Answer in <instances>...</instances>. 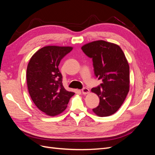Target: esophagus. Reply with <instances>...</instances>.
<instances>
[{
  "instance_id": "obj_1",
  "label": "esophagus",
  "mask_w": 155,
  "mask_h": 155,
  "mask_svg": "<svg viewBox=\"0 0 155 155\" xmlns=\"http://www.w3.org/2000/svg\"><path fill=\"white\" fill-rule=\"evenodd\" d=\"M82 93L83 94H88L89 93V92H90V91H89V89L87 88H83L82 90Z\"/></svg>"
}]
</instances>
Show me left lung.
<instances>
[{
    "label": "left lung",
    "mask_w": 155,
    "mask_h": 155,
    "mask_svg": "<svg viewBox=\"0 0 155 155\" xmlns=\"http://www.w3.org/2000/svg\"><path fill=\"white\" fill-rule=\"evenodd\" d=\"M81 49L92 58L96 76L102 80L100 87L91 89L100 98V105L92 110L100 117L113 114L129 91V65L124 51L118 45L103 40L87 43Z\"/></svg>",
    "instance_id": "obj_1"
}]
</instances>
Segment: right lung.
I'll list each match as a JSON object with an SVG mask.
<instances>
[{
  "label": "right lung",
  "instance_id": "obj_1",
  "mask_svg": "<svg viewBox=\"0 0 155 155\" xmlns=\"http://www.w3.org/2000/svg\"><path fill=\"white\" fill-rule=\"evenodd\" d=\"M72 49V46H44L31 56L28 64L26 80L30 96L36 107L48 116L61 114L75 94L64 88L58 68L61 60Z\"/></svg>",
  "mask_w": 155,
  "mask_h": 155
}]
</instances>
